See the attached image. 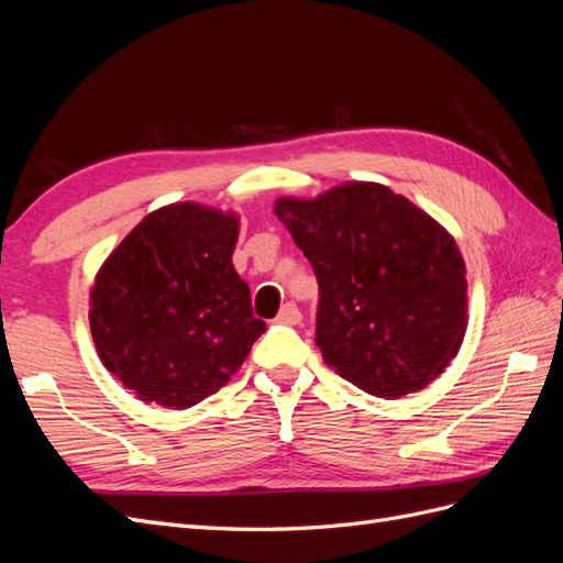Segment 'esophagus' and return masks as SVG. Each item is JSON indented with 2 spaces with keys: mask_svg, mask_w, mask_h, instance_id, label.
<instances>
[{
  "mask_svg": "<svg viewBox=\"0 0 563 563\" xmlns=\"http://www.w3.org/2000/svg\"><path fill=\"white\" fill-rule=\"evenodd\" d=\"M300 319H302V314H300V310L296 308L294 302H286L284 308L279 310V314H277V321L286 323V327H296V323H300Z\"/></svg>",
  "mask_w": 563,
  "mask_h": 563,
  "instance_id": "obj_1",
  "label": "esophagus"
}]
</instances>
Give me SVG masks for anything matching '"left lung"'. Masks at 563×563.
Masks as SVG:
<instances>
[{
	"instance_id": "left-lung-1",
	"label": "left lung",
	"mask_w": 563,
	"mask_h": 563,
	"mask_svg": "<svg viewBox=\"0 0 563 563\" xmlns=\"http://www.w3.org/2000/svg\"><path fill=\"white\" fill-rule=\"evenodd\" d=\"M275 213L312 263L314 340L338 376L399 399L444 373L467 329V279L455 240L432 216L378 183L282 197Z\"/></svg>"
}]
</instances>
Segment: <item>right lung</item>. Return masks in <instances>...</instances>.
Masks as SVG:
<instances>
[{
    "label": "right lung",
    "instance_id": "right-lung-1",
    "mask_svg": "<svg viewBox=\"0 0 563 563\" xmlns=\"http://www.w3.org/2000/svg\"><path fill=\"white\" fill-rule=\"evenodd\" d=\"M240 218L195 201L145 216L98 269L100 362L145 404L190 408L223 387L265 331L232 265Z\"/></svg>",
    "mask_w": 563,
    "mask_h": 563
}]
</instances>
